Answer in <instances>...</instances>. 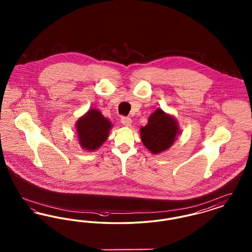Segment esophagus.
<instances>
[{
	"mask_svg": "<svg viewBox=\"0 0 252 252\" xmlns=\"http://www.w3.org/2000/svg\"><path fill=\"white\" fill-rule=\"evenodd\" d=\"M121 122L125 126H130L132 124V120L128 117H122L121 118Z\"/></svg>",
	"mask_w": 252,
	"mask_h": 252,
	"instance_id": "34e87169",
	"label": "esophagus"
}]
</instances>
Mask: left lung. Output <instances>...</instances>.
Masks as SVG:
<instances>
[{
  "label": "left lung",
  "instance_id": "8db88e82",
  "mask_svg": "<svg viewBox=\"0 0 252 252\" xmlns=\"http://www.w3.org/2000/svg\"><path fill=\"white\" fill-rule=\"evenodd\" d=\"M180 132L175 118L160 108L149 116L147 125L142 126L140 130L143 144L153 154H158L170 148Z\"/></svg>",
  "mask_w": 252,
  "mask_h": 252
}]
</instances>
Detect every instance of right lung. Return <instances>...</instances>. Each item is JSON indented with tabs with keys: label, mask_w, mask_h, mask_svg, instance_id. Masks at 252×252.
I'll use <instances>...</instances> for the list:
<instances>
[{
	"label": "right lung",
	"mask_w": 252,
	"mask_h": 252,
	"mask_svg": "<svg viewBox=\"0 0 252 252\" xmlns=\"http://www.w3.org/2000/svg\"><path fill=\"white\" fill-rule=\"evenodd\" d=\"M75 126L81 147L94 151L106 142L112 125L99 110L92 108L78 119Z\"/></svg>",
	"instance_id": "add662e5"
}]
</instances>
